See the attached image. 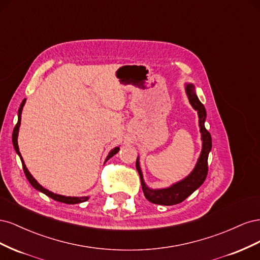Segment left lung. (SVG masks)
Masks as SVG:
<instances>
[{"mask_svg": "<svg viewBox=\"0 0 260 260\" xmlns=\"http://www.w3.org/2000/svg\"><path fill=\"white\" fill-rule=\"evenodd\" d=\"M185 92L187 94L188 101L192 107L198 111L199 118H200V131L202 133V152L196 162L193 171L183 180L179 181V182L170 185L169 187L165 188H157V190H153V188L148 187L144 180L142 170L140 167L139 157L137 158L136 167L140 175L141 184H142V190L145 195L147 201H149L153 204H158V205H176L181 202H183L187 196H190L195 190L204 183L208 172V154L211 149V137L210 133L205 128V119H206V109L204 105L201 103L198 95L195 93V88L192 83L185 84Z\"/></svg>", "mask_w": 260, "mask_h": 260, "instance_id": "8db88e82", "label": "left lung"}]
</instances>
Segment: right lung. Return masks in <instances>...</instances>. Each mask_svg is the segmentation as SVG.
Instances as JSON below:
<instances>
[{
    "label": "right lung",
    "instance_id": "obj_1",
    "mask_svg": "<svg viewBox=\"0 0 260 260\" xmlns=\"http://www.w3.org/2000/svg\"><path fill=\"white\" fill-rule=\"evenodd\" d=\"M26 103V99L23 100L21 102L20 104V107L18 109V121L16 123V125H15L14 128V131H13V145H14V148L15 151H16V153L19 155L20 157V160H21V164H22V169H23V172H25V175L28 179V181L30 182V184L32 185L36 190L40 191L42 193H44L45 195H48L49 198L53 199L54 201H57V202H60V203H65V204H79V203H82V202H85L89 200V196H82V198H72V196H64V195H59V194H55L49 190H46V188H44L42 185H40L38 183V181L31 176V174L29 172V170L27 169L25 162H23V159L22 157L20 155V152H19V147H18V142H17V138H18V131H19V127H20V120H21V112H22V108H23V105H25ZM118 151H119V147H115L113 148L111 152H109L108 156L106 157L105 159V162L111 158V157H113L115 154L118 153Z\"/></svg>",
    "mask_w": 260,
    "mask_h": 260
}]
</instances>
